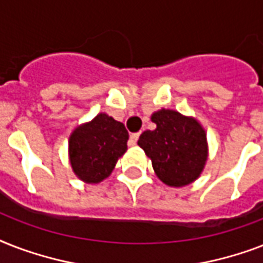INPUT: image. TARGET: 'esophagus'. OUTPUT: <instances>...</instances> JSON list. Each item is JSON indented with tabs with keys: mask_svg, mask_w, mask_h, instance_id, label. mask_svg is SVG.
Returning <instances> with one entry per match:
<instances>
[{
	"mask_svg": "<svg viewBox=\"0 0 263 263\" xmlns=\"http://www.w3.org/2000/svg\"><path fill=\"white\" fill-rule=\"evenodd\" d=\"M139 132H135V134H131V138H129V140H131V144H136V142H138V139H139Z\"/></svg>",
	"mask_w": 263,
	"mask_h": 263,
	"instance_id": "1",
	"label": "esophagus"
}]
</instances>
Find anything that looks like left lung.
<instances>
[{
	"label": "left lung",
	"mask_w": 263,
	"mask_h": 263,
	"mask_svg": "<svg viewBox=\"0 0 263 263\" xmlns=\"http://www.w3.org/2000/svg\"><path fill=\"white\" fill-rule=\"evenodd\" d=\"M157 128L144 131L138 144L152 160L161 181L171 187H183L198 177L208 158L206 134L199 123L175 110L152 116Z\"/></svg>",
	"instance_id": "left-lung-1"
}]
</instances>
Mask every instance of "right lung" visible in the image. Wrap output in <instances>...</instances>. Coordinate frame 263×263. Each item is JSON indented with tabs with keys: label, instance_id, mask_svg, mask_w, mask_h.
Instances as JSON below:
<instances>
[{
	"label": "right lung",
	"instance_id": "add662e5",
	"mask_svg": "<svg viewBox=\"0 0 263 263\" xmlns=\"http://www.w3.org/2000/svg\"><path fill=\"white\" fill-rule=\"evenodd\" d=\"M128 132L123 123L107 115L76 128L69 138V157L73 172L87 183L106 179L127 150Z\"/></svg>",
	"mask_w": 263,
	"mask_h": 263
}]
</instances>
